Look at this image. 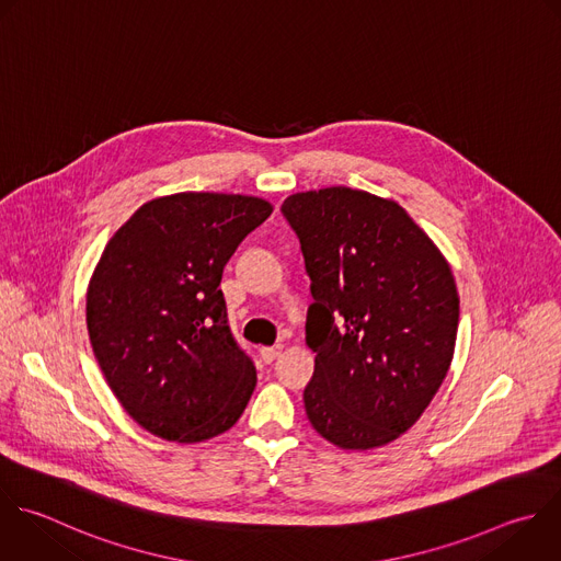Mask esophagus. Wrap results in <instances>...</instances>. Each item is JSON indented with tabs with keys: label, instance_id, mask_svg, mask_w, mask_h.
Returning a JSON list of instances; mask_svg holds the SVG:
<instances>
[{
	"label": "esophagus",
	"instance_id": "esophagus-1",
	"mask_svg": "<svg viewBox=\"0 0 561 561\" xmlns=\"http://www.w3.org/2000/svg\"><path fill=\"white\" fill-rule=\"evenodd\" d=\"M280 351H283V344H274V346H263L261 348V357H263V362H267V364H272L278 355H280Z\"/></svg>",
	"mask_w": 561,
	"mask_h": 561
}]
</instances>
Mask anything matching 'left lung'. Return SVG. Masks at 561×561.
<instances>
[{"label":"left lung","mask_w":561,"mask_h":561,"mask_svg":"<svg viewBox=\"0 0 561 561\" xmlns=\"http://www.w3.org/2000/svg\"><path fill=\"white\" fill-rule=\"evenodd\" d=\"M280 213L311 278L307 416L342 449L386 445L416 423L449 370L451 270L399 204L366 191L296 193Z\"/></svg>","instance_id":"8db88e82"}]
</instances>
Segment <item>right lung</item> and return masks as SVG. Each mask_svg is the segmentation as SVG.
<instances>
[{"label": "right lung", "instance_id": "1", "mask_svg": "<svg viewBox=\"0 0 561 561\" xmlns=\"http://www.w3.org/2000/svg\"><path fill=\"white\" fill-rule=\"evenodd\" d=\"M270 215L259 197L178 193L140 206L110 239L88 287L90 342L114 394L151 434L199 443L243 414L256 368L219 285Z\"/></svg>", "mask_w": 561, "mask_h": 561}]
</instances>
